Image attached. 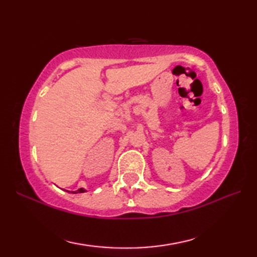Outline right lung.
I'll return each instance as SVG.
<instances>
[{"label": "right lung", "mask_w": 257, "mask_h": 257, "mask_svg": "<svg viewBox=\"0 0 257 257\" xmlns=\"http://www.w3.org/2000/svg\"><path fill=\"white\" fill-rule=\"evenodd\" d=\"M77 192H79V193H84V192H86V190H85L84 188H80V189H78L77 191H76V192H73V193H77Z\"/></svg>", "instance_id": "obj_1"}]
</instances>
